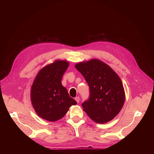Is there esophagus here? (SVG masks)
<instances>
[{"label": "esophagus", "mask_w": 154, "mask_h": 154, "mask_svg": "<svg viewBox=\"0 0 154 154\" xmlns=\"http://www.w3.org/2000/svg\"><path fill=\"white\" fill-rule=\"evenodd\" d=\"M75 100H76V102H77V103H79V101H80V98H79V97H76L75 98Z\"/></svg>", "instance_id": "esophagus-1"}]
</instances>
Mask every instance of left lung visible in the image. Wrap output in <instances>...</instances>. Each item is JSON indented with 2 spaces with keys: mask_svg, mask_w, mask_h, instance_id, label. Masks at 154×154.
<instances>
[{
  "mask_svg": "<svg viewBox=\"0 0 154 154\" xmlns=\"http://www.w3.org/2000/svg\"><path fill=\"white\" fill-rule=\"evenodd\" d=\"M75 68L90 88L89 98L82 104L83 110L96 122L103 124L112 120L125 101L119 76L109 66L96 59L77 64Z\"/></svg>",
  "mask_w": 154,
  "mask_h": 154,
  "instance_id": "1",
  "label": "left lung"
}]
</instances>
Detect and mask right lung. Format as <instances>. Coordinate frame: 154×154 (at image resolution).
Returning a JSON list of instances; mask_svg holds the SVG:
<instances>
[{
  "label": "right lung",
  "instance_id": "add662e5",
  "mask_svg": "<svg viewBox=\"0 0 154 154\" xmlns=\"http://www.w3.org/2000/svg\"><path fill=\"white\" fill-rule=\"evenodd\" d=\"M68 61L57 60L42 68L36 75L31 89V100L39 116L49 121L62 118L77 102L71 97L61 84Z\"/></svg>",
  "mask_w": 154,
  "mask_h": 154
}]
</instances>
